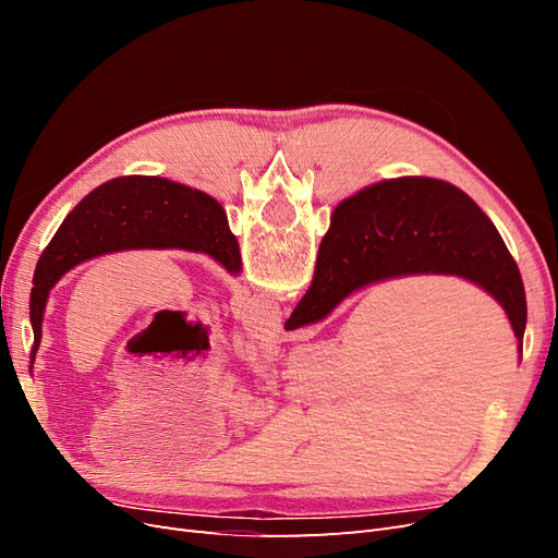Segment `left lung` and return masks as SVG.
<instances>
[{"mask_svg":"<svg viewBox=\"0 0 558 558\" xmlns=\"http://www.w3.org/2000/svg\"><path fill=\"white\" fill-rule=\"evenodd\" d=\"M130 248L207 253L230 275L242 272L240 244L214 197L160 177L111 179L66 214L37 263L29 293V324L35 332L32 361L41 342L48 293L60 277L90 258Z\"/></svg>","mask_w":558,"mask_h":558,"instance_id":"8db88e82","label":"left lung"}]
</instances>
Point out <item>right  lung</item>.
<instances>
[{"label": "right lung", "mask_w": 558, "mask_h": 558, "mask_svg": "<svg viewBox=\"0 0 558 558\" xmlns=\"http://www.w3.org/2000/svg\"><path fill=\"white\" fill-rule=\"evenodd\" d=\"M412 275L477 283L508 314L521 353L526 293L514 258L475 202L426 177L379 181L337 205L310 291L283 328L316 324L363 286Z\"/></svg>", "instance_id": "1"}]
</instances>
